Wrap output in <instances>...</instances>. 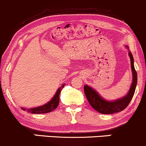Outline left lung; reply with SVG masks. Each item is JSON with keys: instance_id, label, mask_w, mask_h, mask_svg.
Listing matches in <instances>:
<instances>
[{"instance_id": "left-lung-1", "label": "left lung", "mask_w": 146, "mask_h": 146, "mask_svg": "<svg viewBox=\"0 0 146 146\" xmlns=\"http://www.w3.org/2000/svg\"><path fill=\"white\" fill-rule=\"evenodd\" d=\"M129 55L131 61V68H132L133 80L131 84L130 89L125 96L120 98L115 101H107L99 96V94L92 88L88 85L84 86V91L85 96L91 106L97 111L102 114H111L117 113L124 110L128 106L135 92L136 86L137 84V73L134 68V59L132 52L129 51Z\"/></svg>"}]
</instances>
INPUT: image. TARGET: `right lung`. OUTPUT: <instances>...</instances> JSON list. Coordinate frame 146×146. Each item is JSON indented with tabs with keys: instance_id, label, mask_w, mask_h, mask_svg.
I'll return each instance as SVG.
<instances>
[{
	"instance_id": "add662e5",
	"label": "right lung",
	"mask_w": 146,
	"mask_h": 146,
	"mask_svg": "<svg viewBox=\"0 0 146 146\" xmlns=\"http://www.w3.org/2000/svg\"><path fill=\"white\" fill-rule=\"evenodd\" d=\"M64 86V84H63L60 88H59L58 90L56 92L55 96L52 98V100L48 103L45 104L43 106L35 107V108L30 109V110H26L25 108L21 109L23 110H26V111L30 112L32 113H45L53 111L58 106L59 102H60V94Z\"/></svg>"
}]
</instances>
